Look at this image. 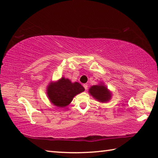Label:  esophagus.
<instances>
[{"label":"esophagus","instance_id":"1","mask_svg":"<svg viewBox=\"0 0 158 158\" xmlns=\"http://www.w3.org/2000/svg\"><path fill=\"white\" fill-rule=\"evenodd\" d=\"M84 88H85V90H88V84H84Z\"/></svg>","mask_w":158,"mask_h":158}]
</instances>
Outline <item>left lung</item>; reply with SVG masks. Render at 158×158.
I'll list each match as a JSON object with an SVG mask.
<instances>
[{"label":"left lung","mask_w":158,"mask_h":158,"mask_svg":"<svg viewBox=\"0 0 158 158\" xmlns=\"http://www.w3.org/2000/svg\"><path fill=\"white\" fill-rule=\"evenodd\" d=\"M89 93L94 99L101 103L108 102L112 97V93L106 85L102 82L91 86L88 90Z\"/></svg>","instance_id":"1"}]
</instances>
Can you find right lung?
Returning a JSON list of instances; mask_svg holds the SVG:
<instances>
[{"instance_id":"obj_1","label":"right lung","mask_w":158,"mask_h":158,"mask_svg":"<svg viewBox=\"0 0 158 158\" xmlns=\"http://www.w3.org/2000/svg\"><path fill=\"white\" fill-rule=\"evenodd\" d=\"M85 88L78 82H72L62 77L48 85L46 93L50 102L55 106L64 108L69 105L74 96L82 93Z\"/></svg>"}]
</instances>
